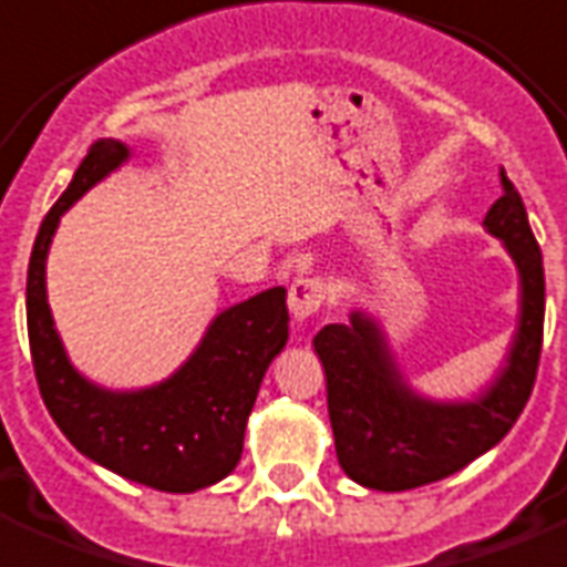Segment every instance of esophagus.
Instances as JSON below:
<instances>
[{
  "label": "esophagus",
  "mask_w": 567,
  "mask_h": 567,
  "mask_svg": "<svg viewBox=\"0 0 567 567\" xmlns=\"http://www.w3.org/2000/svg\"><path fill=\"white\" fill-rule=\"evenodd\" d=\"M324 280L321 278H298L289 287V312H292L295 321H303V318L316 316L324 303Z\"/></svg>",
  "instance_id": "1"
}]
</instances>
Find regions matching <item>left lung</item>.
I'll use <instances>...</instances> for the list:
<instances>
[{
    "instance_id": "left-lung-1",
    "label": "left lung",
    "mask_w": 567,
    "mask_h": 567,
    "mask_svg": "<svg viewBox=\"0 0 567 567\" xmlns=\"http://www.w3.org/2000/svg\"><path fill=\"white\" fill-rule=\"evenodd\" d=\"M502 188L484 226L516 260L522 310L507 362L478 400L434 402L414 394L379 324L359 310L350 312V324H327L312 339L324 364L336 455L348 478L368 489L402 493L455 475L502 441L530 400L545 330V269L525 203L504 167Z\"/></svg>"
}]
</instances>
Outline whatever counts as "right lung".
Returning <instances> with one entry per match:
<instances>
[{
	"label": "right lung",
	"instance_id": "obj_1",
	"mask_svg": "<svg viewBox=\"0 0 567 567\" xmlns=\"http://www.w3.org/2000/svg\"><path fill=\"white\" fill-rule=\"evenodd\" d=\"M130 158L126 144L89 147L54 208L42 219L28 264V344L42 402L78 452L121 478L162 493H194L240 463L243 434L266 368L289 339L287 289L234 303L171 379L142 391H106L74 371L45 298V257L69 205Z\"/></svg>",
	"mask_w": 567,
	"mask_h": 567
}]
</instances>
